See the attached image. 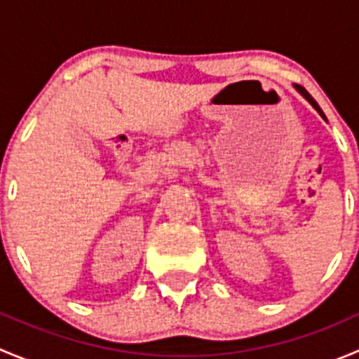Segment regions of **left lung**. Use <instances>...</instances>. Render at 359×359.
Returning a JSON list of instances; mask_svg holds the SVG:
<instances>
[{
    "label": "left lung",
    "mask_w": 359,
    "mask_h": 359,
    "mask_svg": "<svg viewBox=\"0 0 359 359\" xmlns=\"http://www.w3.org/2000/svg\"><path fill=\"white\" fill-rule=\"evenodd\" d=\"M295 88H297V90H299V92H300V93H302V95H304V97H306V99H307V100H309V102H311V106H313V107H314V109H316V111H318V112H320V114H321V116H323V118H325L323 111H321V107H320V106H318V102H316V100H314V99H313V97H311V95H309V92H307V90H306V88H304V86H300V85H295Z\"/></svg>",
    "instance_id": "1"
}]
</instances>
